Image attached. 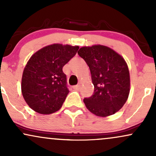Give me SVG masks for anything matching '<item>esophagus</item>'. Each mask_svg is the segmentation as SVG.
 I'll list each match as a JSON object with an SVG mask.
<instances>
[{
    "label": "esophagus",
    "mask_w": 156,
    "mask_h": 156,
    "mask_svg": "<svg viewBox=\"0 0 156 156\" xmlns=\"http://www.w3.org/2000/svg\"><path fill=\"white\" fill-rule=\"evenodd\" d=\"M80 85H78V86H73V89H76V90H79V89H80Z\"/></svg>",
    "instance_id": "34e87169"
}]
</instances>
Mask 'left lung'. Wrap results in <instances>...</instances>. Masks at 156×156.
I'll use <instances>...</instances> for the list:
<instances>
[{
    "mask_svg": "<svg viewBox=\"0 0 156 156\" xmlns=\"http://www.w3.org/2000/svg\"><path fill=\"white\" fill-rule=\"evenodd\" d=\"M90 69L94 86L93 95L83 99L86 108L99 117L121 110L130 91V75L125 59L103 45L83 46L78 51Z\"/></svg>",
    "mask_w": 156,
    "mask_h": 156,
    "instance_id": "left-lung-1",
    "label": "left lung"
}]
</instances>
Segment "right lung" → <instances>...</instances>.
I'll return each mask as SVG.
<instances>
[{"label":"right lung","instance_id":"obj_1","mask_svg":"<svg viewBox=\"0 0 156 156\" xmlns=\"http://www.w3.org/2000/svg\"><path fill=\"white\" fill-rule=\"evenodd\" d=\"M79 46L54 44L32 55L24 67L21 89L28 106L40 114L58 111L68 94L64 65L76 55Z\"/></svg>","mask_w":156,"mask_h":156}]
</instances>
